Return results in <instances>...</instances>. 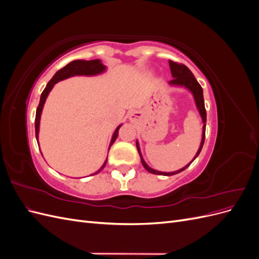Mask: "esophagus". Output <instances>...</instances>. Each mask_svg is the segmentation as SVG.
Returning <instances> with one entry per match:
<instances>
[{
    "instance_id": "obj_1",
    "label": "esophagus",
    "mask_w": 259,
    "mask_h": 259,
    "mask_svg": "<svg viewBox=\"0 0 259 259\" xmlns=\"http://www.w3.org/2000/svg\"><path fill=\"white\" fill-rule=\"evenodd\" d=\"M137 115H138V113L137 112H132L131 114H130V120L131 121H134L136 117H137Z\"/></svg>"
}]
</instances>
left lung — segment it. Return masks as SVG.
Listing matches in <instances>:
<instances>
[{
	"label": "left lung",
	"instance_id": "8db88e82",
	"mask_svg": "<svg viewBox=\"0 0 259 259\" xmlns=\"http://www.w3.org/2000/svg\"><path fill=\"white\" fill-rule=\"evenodd\" d=\"M168 64H169V68H170L171 76L174 77L173 80H170L168 82V84L170 86H179V88H185L192 94L194 103H195V107H197L198 111L201 115L202 122H203V130H202V139H201L199 150H198L197 153H195L193 160L189 164H187V165L184 166L183 168H180V169L175 170V171H168V173H167V171H160V170L153 169L148 165V164L145 162V160L143 158L142 152H140V147H139L138 140H136V147H137L138 153L140 155V160H142L143 166L149 171V173L155 174V175H163V176H171V175L178 174V173H180V171H183L184 169H186L195 160V158H197V156L200 154L203 145H204L205 127H206V110H205V106H204V98H203V90L201 88V85L199 84V82L197 80H195V77L192 74V72L185 65H179V64H177V62H174L171 60L168 61Z\"/></svg>",
	"mask_w": 259,
	"mask_h": 259
}]
</instances>
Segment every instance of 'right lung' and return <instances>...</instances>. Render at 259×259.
<instances>
[{
  "instance_id": "obj_1",
  "label": "right lung",
  "mask_w": 259,
  "mask_h": 259,
  "mask_svg": "<svg viewBox=\"0 0 259 259\" xmlns=\"http://www.w3.org/2000/svg\"><path fill=\"white\" fill-rule=\"evenodd\" d=\"M107 70V67L101 62L100 59H94V60H81V59H77V60H73L71 62H69L67 66H65L62 69L58 70V71L54 74V76L52 77V80L48 83L46 85V88L44 89L43 93L41 94V98H40V104L37 106L36 109V113H35V138L38 142V132H40V120H41V114H42V110H43V107L44 104L46 101V98H48L50 92L53 90L54 85L58 83L59 81H62L65 79H68V77H71V76H75V75H85V76H94V75H98L104 73ZM122 126V124L117 126L113 133L112 138H111V142L110 145H109L108 148V152L110 150V148L112 146V144L115 142V139L119 135V130ZM42 153V152H41ZM107 160L104 162L103 166H101L97 171H95L93 175H96L98 174L100 170H103L104 167L106 166L107 164Z\"/></svg>"
}]
</instances>
